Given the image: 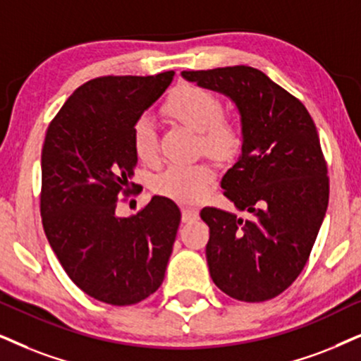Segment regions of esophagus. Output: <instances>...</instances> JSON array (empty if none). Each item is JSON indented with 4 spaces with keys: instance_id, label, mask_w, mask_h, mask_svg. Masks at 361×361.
<instances>
[{
    "instance_id": "esophagus-1",
    "label": "esophagus",
    "mask_w": 361,
    "mask_h": 361,
    "mask_svg": "<svg viewBox=\"0 0 361 361\" xmlns=\"http://www.w3.org/2000/svg\"><path fill=\"white\" fill-rule=\"evenodd\" d=\"M198 218V212H196V208L193 207H183L181 208V220L183 223H190Z\"/></svg>"
}]
</instances>
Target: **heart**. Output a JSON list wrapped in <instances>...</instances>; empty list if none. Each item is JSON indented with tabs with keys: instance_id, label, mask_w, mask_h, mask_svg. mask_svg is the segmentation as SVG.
<instances>
[{
	"instance_id": "b5f03b06",
	"label": "heart",
	"mask_w": 361,
	"mask_h": 361,
	"mask_svg": "<svg viewBox=\"0 0 361 361\" xmlns=\"http://www.w3.org/2000/svg\"><path fill=\"white\" fill-rule=\"evenodd\" d=\"M166 113L193 131H198L200 148L213 157H228L238 148L240 130L230 116L221 115L220 103L212 91L196 85H181L165 104ZM133 149L141 161L158 158L157 126L149 116H141L133 126ZM214 178L212 163H173L153 178L154 193L180 203H195L207 193Z\"/></svg>"
}]
</instances>
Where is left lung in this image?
<instances>
[{
  "instance_id": "obj_1",
  "label": "left lung",
  "mask_w": 361,
  "mask_h": 361,
  "mask_svg": "<svg viewBox=\"0 0 361 361\" xmlns=\"http://www.w3.org/2000/svg\"><path fill=\"white\" fill-rule=\"evenodd\" d=\"M181 76L225 94L240 113L241 153L221 188L248 216L202 209L209 275L240 302L275 298L302 273L326 213L330 185L317 126L300 99L257 68Z\"/></svg>"
}]
</instances>
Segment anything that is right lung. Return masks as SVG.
I'll list each match as a JSON object with an SVG mask.
<instances>
[{
    "label": "right lung",
    "instance_id": "right-lung-1",
    "mask_svg": "<svg viewBox=\"0 0 361 361\" xmlns=\"http://www.w3.org/2000/svg\"><path fill=\"white\" fill-rule=\"evenodd\" d=\"M175 71L102 76L80 86L49 123L41 152V218L49 246L78 288L126 307L159 288L181 213L153 196L133 216H118L133 193V126L165 93Z\"/></svg>",
    "mask_w": 361,
    "mask_h": 361
}]
</instances>
